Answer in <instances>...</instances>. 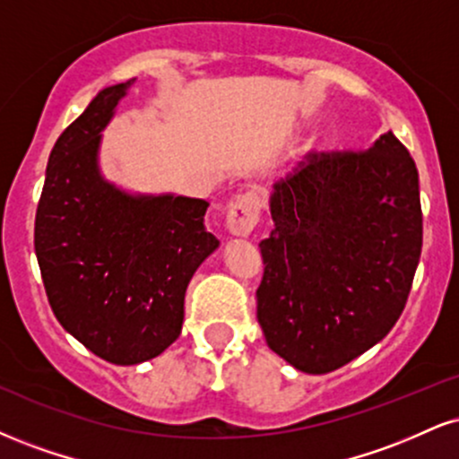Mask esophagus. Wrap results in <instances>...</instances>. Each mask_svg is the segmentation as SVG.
I'll return each instance as SVG.
<instances>
[{"mask_svg": "<svg viewBox=\"0 0 459 459\" xmlns=\"http://www.w3.org/2000/svg\"><path fill=\"white\" fill-rule=\"evenodd\" d=\"M261 196L254 190H247L244 195H237L230 203L229 213H226V226L233 235L247 237L258 224L261 218Z\"/></svg>", "mask_w": 459, "mask_h": 459, "instance_id": "esophagus-1", "label": "esophagus"}]
</instances>
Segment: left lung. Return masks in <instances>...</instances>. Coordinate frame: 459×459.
I'll use <instances>...</instances> for the list:
<instances>
[{
  "instance_id": "1",
  "label": "left lung",
  "mask_w": 459,
  "mask_h": 459,
  "mask_svg": "<svg viewBox=\"0 0 459 459\" xmlns=\"http://www.w3.org/2000/svg\"><path fill=\"white\" fill-rule=\"evenodd\" d=\"M256 316L307 374L372 349L404 310L423 244L419 173L387 132L369 149L310 152L272 195Z\"/></svg>"
}]
</instances>
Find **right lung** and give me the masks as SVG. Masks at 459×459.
I'll return each instance as SVG.
<instances>
[{
	"instance_id": "1",
	"label": "right lung",
	"mask_w": 459,
	"mask_h": 459,
	"mask_svg": "<svg viewBox=\"0 0 459 459\" xmlns=\"http://www.w3.org/2000/svg\"><path fill=\"white\" fill-rule=\"evenodd\" d=\"M134 79L107 87L48 156L34 246L62 327L115 366H134L179 338L186 289L220 241L209 203L128 196L98 173L100 130Z\"/></svg>"
}]
</instances>
